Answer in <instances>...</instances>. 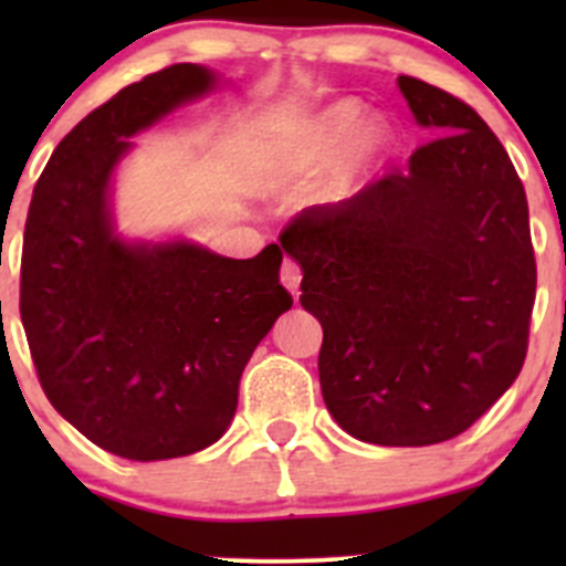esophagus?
Listing matches in <instances>:
<instances>
[{"label":"esophagus","instance_id":"34e87169","mask_svg":"<svg viewBox=\"0 0 566 566\" xmlns=\"http://www.w3.org/2000/svg\"><path fill=\"white\" fill-rule=\"evenodd\" d=\"M282 284L290 290V293L298 295V287H301V268H298V262H293V260H284L282 262Z\"/></svg>","mask_w":566,"mask_h":566}]
</instances>
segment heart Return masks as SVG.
I'll return each mask as SVG.
<instances>
[{
	"instance_id": "obj_1",
	"label": "heart",
	"mask_w": 566,
	"mask_h": 566,
	"mask_svg": "<svg viewBox=\"0 0 566 566\" xmlns=\"http://www.w3.org/2000/svg\"><path fill=\"white\" fill-rule=\"evenodd\" d=\"M358 114H361V108L350 104V101H342V104L323 108L312 119L310 128L304 130V136L295 142L293 150H290L287 175L310 172V169L323 167V164H328L334 158V153L345 142V175L356 177L358 172H364L386 147V128L378 119H364V123H358Z\"/></svg>"
}]
</instances>
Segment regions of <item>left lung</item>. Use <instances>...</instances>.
<instances>
[{"label": "left lung", "mask_w": 566, "mask_h": 566, "mask_svg": "<svg viewBox=\"0 0 566 566\" xmlns=\"http://www.w3.org/2000/svg\"><path fill=\"white\" fill-rule=\"evenodd\" d=\"M438 134L334 208L282 232L301 306L323 325L325 408L353 438L430 447L465 432L521 375L536 262L523 182L499 136L454 95L399 76Z\"/></svg>", "instance_id": "1"}]
</instances>
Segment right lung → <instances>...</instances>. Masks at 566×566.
<instances>
[{
  "label": "right lung",
  "mask_w": 566,
  "mask_h": 566,
  "mask_svg": "<svg viewBox=\"0 0 566 566\" xmlns=\"http://www.w3.org/2000/svg\"><path fill=\"white\" fill-rule=\"evenodd\" d=\"M202 65L119 90L56 145L32 193L21 323L62 419L125 460L186 458L219 441L251 353L293 306L276 243L251 260L117 232L112 182L130 136L213 93Z\"/></svg>",
  "instance_id": "add662e5"
}]
</instances>
